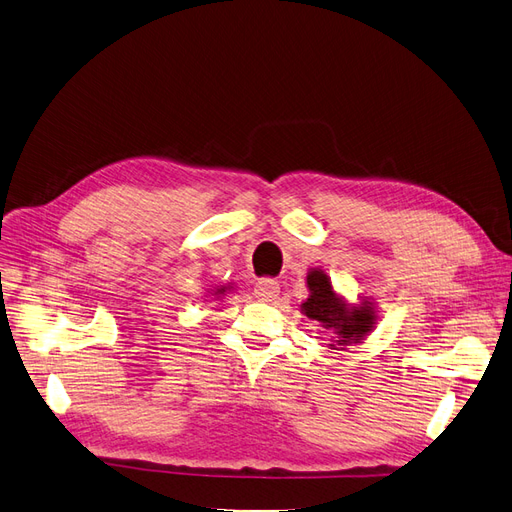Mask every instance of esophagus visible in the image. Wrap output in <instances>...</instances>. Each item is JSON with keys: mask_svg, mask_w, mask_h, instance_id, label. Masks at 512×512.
Wrapping results in <instances>:
<instances>
[{"mask_svg": "<svg viewBox=\"0 0 512 512\" xmlns=\"http://www.w3.org/2000/svg\"><path fill=\"white\" fill-rule=\"evenodd\" d=\"M280 295V284L272 278H263L255 284V297L261 301H274Z\"/></svg>", "mask_w": 512, "mask_h": 512, "instance_id": "obj_1", "label": "esophagus"}]
</instances>
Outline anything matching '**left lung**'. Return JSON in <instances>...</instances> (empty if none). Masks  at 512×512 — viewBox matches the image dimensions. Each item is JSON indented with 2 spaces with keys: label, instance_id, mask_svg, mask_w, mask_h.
<instances>
[{
  "label": "left lung",
  "instance_id": "left-lung-1",
  "mask_svg": "<svg viewBox=\"0 0 512 512\" xmlns=\"http://www.w3.org/2000/svg\"><path fill=\"white\" fill-rule=\"evenodd\" d=\"M307 288L309 297L301 303V314L335 332V337L330 339V349L358 345L368 337V332H372L376 318H379L372 301L364 299L360 305H349L337 295L330 278L320 268L309 270Z\"/></svg>",
  "mask_w": 512,
  "mask_h": 512
}]
</instances>
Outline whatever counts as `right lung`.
I'll return each instance as SVG.
<instances>
[{
  "label": "right lung",
  "instance_id": "1",
  "mask_svg": "<svg viewBox=\"0 0 512 512\" xmlns=\"http://www.w3.org/2000/svg\"><path fill=\"white\" fill-rule=\"evenodd\" d=\"M228 288H230V286H221V288H217V291H213V295H215V297H221V295H226V291H228Z\"/></svg>",
  "mask_w": 512,
  "mask_h": 512
}]
</instances>
